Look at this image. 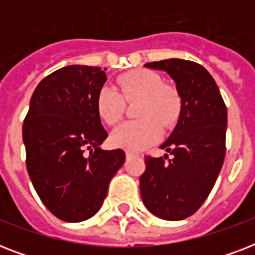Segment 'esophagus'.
Wrapping results in <instances>:
<instances>
[{"mask_svg": "<svg viewBox=\"0 0 255 255\" xmlns=\"http://www.w3.org/2000/svg\"><path fill=\"white\" fill-rule=\"evenodd\" d=\"M126 156H127V159H131V157L139 156V152L133 151V149H127V151H126Z\"/></svg>", "mask_w": 255, "mask_h": 255, "instance_id": "34e87169", "label": "esophagus"}]
</instances>
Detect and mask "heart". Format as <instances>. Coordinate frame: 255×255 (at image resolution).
I'll return each instance as SVG.
<instances>
[{
    "label": "heart",
    "instance_id": "b5f03b06",
    "mask_svg": "<svg viewBox=\"0 0 255 255\" xmlns=\"http://www.w3.org/2000/svg\"><path fill=\"white\" fill-rule=\"evenodd\" d=\"M120 92L104 85L96 96V110L110 126L119 123L126 111V102L139 99L136 106L137 120L126 122L112 132V141L119 147L139 149L155 141L160 135V126L169 127L177 120L181 110L178 92L170 86L161 85L155 73L135 70L119 78Z\"/></svg>",
    "mask_w": 255,
    "mask_h": 255
}]
</instances>
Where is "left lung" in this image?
Wrapping results in <instances>:
<instances>
[{
    "label": "left lung",
    "mask_w": 255,
    "mask_h": 255,
    "mask_svg": "<svg viewBox=\"0 0 255 255\" xmlns=\"http://www.w3.org/2000/svg\"><path fill=\"white\" fill-rule=\"evenodd\" d=\"M145 66L169 74L181 98V112L160 147L172 159L145 156L140 193L151 213L180 221L196 213L213 189L225 159L228 111L216 82L201 65L172 58Z\"/></svg>",
    "instance_id": "left-lung-1"
}]
</instances>
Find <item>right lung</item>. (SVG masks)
Listing matches in <instances>:
<instances>
[{
    "label": "right lung",
    "instance_id": "1",
    "mask_svg": "<svg viewBox=\"0 0 255 255\" xmlns=\"http://www.w3.org/2000/svg\"><path fill=\"white\" fill-rule=\"evenodd\" d=\"M107 77L100 67L73 65L34 90L22 136L26 168L43 205L57 218L81 222L100 209L123 149H100L107 131L96 96Z\"/></svg>",
    "mask_w": 255,
    "mask_h": 255
}]
</instances>
